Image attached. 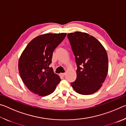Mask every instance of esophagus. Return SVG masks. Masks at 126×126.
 Masks as SVG:
<instances>
[{
  "label": "esophagus",
  "mask_w": 126,
  "mask_h": 126,
  "mask_svg": "<svg viewBox=\"0 0 126 126\" xmlns=\"http://www.w3.org/2000/svg\"><path fill=\"white\" fill-rule=\"evenodd\" d=\"M65 75V73H62L60 74V76H62V77L64 76Z\"/></svg>",
  "instance_id": "1"
}]
</instances>
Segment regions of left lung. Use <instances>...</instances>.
I'll list each match as a JSON object with an SVG mask.
<instances>
[{"label":"left lung","mask_w":126,"mask_h":126,"mask_svg":"<svg viewBox=\"0 0 126 126\" xmlns=\"http://www.w3.org/2000/svg\"><path fill=\"white\" fill-rule=\"evenodd\" d=\"M77 66V78L71 86L76 92L89 95L102 86L108 71L107 53L95 37L76 32L68 34Z\"/></svg>","instance_id":"1"}]
</instances>
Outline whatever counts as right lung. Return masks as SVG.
I'll list each match as a JSON object with an SVG mask.
<instances>
[{"mask_svg":"<svg viewBox=\"0 0 126 126\" xmlns=\"http://www.w3.org/2000/svg\"><path fill=\"white\" fill-rule=\"evenodd\" d=\"M67 33H47L34 38L19 59L18 69L23 83L32 92L40 96L52 93L61 78L49 66L53 52Z\"/></svg>","mask_w":126,"mask_h":126,"instance_id":"right-lung-1","label":"right lung"}]
</instances>
